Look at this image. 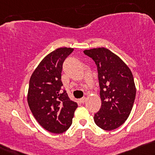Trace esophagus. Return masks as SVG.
<instances>
[{
    "label": "esophagus",
    "instance_id": "obj_1",
    "mask_svg": "<svg viewBox=\"0 0 155 155\" xmlns=\"http://www.w3.org/2000/svg\"><path fill=\"white\" fill-rule=\"evenodd\" d=\"M85 100H86L85 97H83V98H80V99H79V101H80L81 104H84V101H85Z\"/></svg>",
    "mask_w": 155,
    "mask_h": 155
}]
</instances>
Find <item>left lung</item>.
<instances>
[{
    "mask_svg": "<svg viewBox=\"0 0 155 155\" xmlns=\"http://www.w3.org/2000/svg\"><path fill=\"white\" fill-rule=\"evenodd\" d=\"M98 70L101 107L94 115V121L104 130H113L128 118L135 101L134 78L121 59L105 48L84 51Z\"/></svg>",
    "mask_w": 155,
    "mask_h": 155,
    "instance_id": "1",
    "label": "left lung"
}]
</instances>
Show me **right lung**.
I'll list each match as a JSON object with an SVG mask.
<instances>
[{"label": "right lung", "instance_id": "1", "mask_svg": "<svg viewBox=\"0 0 155 155\" xmlns=\"http://www.w3.org/2000/svg\"><path fill=\"white\" fill-rule=\"evenodd\" d=\"M73 51L59 48L48 54L30 78L28 106L37 121L52 133H62L71 127L78 107L62 89L61 80L62 64Z\"/></svg>", "mask_w": 155, "mask_h": 155}]
</instances>
